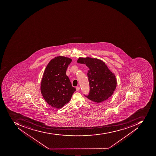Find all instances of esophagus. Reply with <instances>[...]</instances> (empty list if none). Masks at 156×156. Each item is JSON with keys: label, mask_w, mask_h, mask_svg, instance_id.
Listing matches in <instances>:
<instances>
[{"label": "esophagus", "mask_w": 156, "mask_h": 156, "mask_svg": "<svg viewBox=\"0 0 156 156\" xmlns=\"http://www.w3.org/2000/svg\"><path fill=\"white\" fill-rule=\"evenodd\" d=\"M80 89V88L79 87H77L76 88V91H79Z\"/></svg>", "instance_id": "34e87169"}]
</instances>
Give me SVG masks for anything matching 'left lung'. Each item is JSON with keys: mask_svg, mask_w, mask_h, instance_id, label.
Returning a JSON list of instances; mask_svg holds the SVG:
<instances>
[{"mask_svg": "<svg viewBox=\"0 0 156 156\" xmlns=\"http://www.w3.org/2000/svg\"><path fill=\"white\" fill-rule=\"evenodd\" d=\"M78 63L84 64L89 68L87 75L90 93L86 96L93 102L100 103L113 95L116 89L117 80L105 62L89 57H79Z\"/></svg>", "mask_w": 156, "mask_h": 156, "instance_id": "8db88e82", "label": "left lung"}]
</instances>
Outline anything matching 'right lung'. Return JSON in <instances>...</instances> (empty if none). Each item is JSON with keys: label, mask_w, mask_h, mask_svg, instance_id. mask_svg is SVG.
I'll return each instance as SVG.
<instances>
[{"label": "right lung", "mask_w": 156, "mask_h": 156, "mask_svg": "<svg viewBox=\"0 0 156 156\" xmlns=\"http://www.w3.org/2000/svg\"><path fill=\"white\" fill-rule=\"evenodd\" d=\"M72 59L57 56L50 61L43 74L41 91L46 102L52 107L60 109L71 100L76 91L66 74Z\"/></svg>", "instance_id": "obj_1"}]
</instances>
